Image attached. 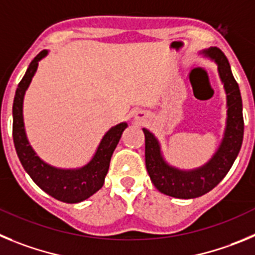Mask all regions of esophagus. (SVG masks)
Wrapping results in <instances>:
<instances>
[{
    "instance_id": "esophagus-1",
    "label": "esophagus",
    "mask_w": 255,
    "mask_h": 255,
    "mask_svg": "<svg viewBox=\"0 0 255 255\" xmlns=\"http://www.w3.org/2000/svg\"><path fill=\"white\" fill-rule=\"evenodd\" d=\"M136 119H137V121H141V119H142V114L138 113V116L136 117Z\"/></svg>"
}]
</instances>
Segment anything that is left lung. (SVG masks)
Here are the masks:
<instances>
[{"label": "left lung", "mask_w": 255, "mask_h": 255, "mask_svg": "<svg viewBox=\"0 0 255 255\" xmlns=\"http://www.w3.org/2000/svg\"><path fill=\"white\" fill-rule=\"evenodd\" d=\"M215 59L228 95V123L221 146L212 159L197 170L183 171L171 167L164 161L160 144L151 132L143 128L144 160L146 169L159 192L175 198H197L216 187L233 166L239 153L244 136L243 103L239 85L234 79L230 65L222 50L212 48L205 52Z\"/></svg>", "instance_id": "8db88e82"}]
</instances>
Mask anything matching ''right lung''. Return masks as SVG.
I'll use <instances>...</instances> for the list:
<instances>
[{"mask_svg": "<svg viewBox=\"0 0 255 255\" xmlns=\"http://www.w3.org/2000/svg\"><path fill=\"white\" fill-rule=\"evenodd\" d=\"M47 56V50H42L27 67L24 77L17 85L12 105V137L19 160L30 178L45 193L65 203H79L96 193L104 184L105 175L109 169L112 155L116 150L122 132L127 123H121L108 130L103 137L93 160L86 166L77 170H63L50 166L39 159L33 151L24 128L22 102L27 86L30 85L38 62Z\"/></svg>", "mask_w": 255, "mask_h": 255, "instance_id": "add662e5", "label": "right lung"}]
</instances>
